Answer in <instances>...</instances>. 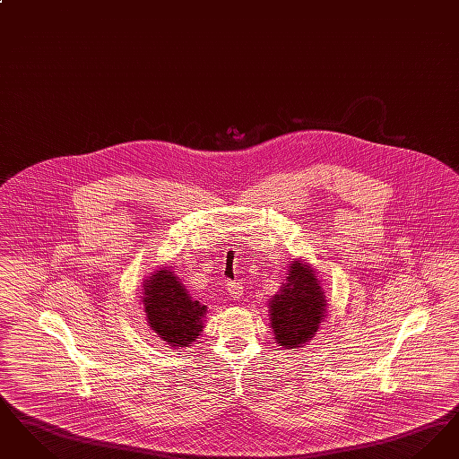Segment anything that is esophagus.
Here are the masks:
<instances>
[{"label":"esophagus","mask_w":459,"mask_h":459,"mask_svg":"<svg viewBox=\"0 0 459 459\" xmlns=\"http://www.w3.org/2000/svg\"><path fill=\"white\" fill-rule=\"evenodd\" d=\"M227 290L230 292L232 298H238V299H239L240 296H242V287H240L238 282H229V284H227Z\"/></svg>","instance_id":"34e87169"}]
</instances>
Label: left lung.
Listing matches in <instances>:
<instances>
[{
  "mask_svg": "<svg viewBox=\"0 0 459 459\" xmlns=\"http://www.w3.org/2000/svg\"><path fill=\"white\" fill-rule=\"evenodd\" d=\"M325 296L320 281L303 262L290 263L281 292L270 301V322L275 339L285 350L301 348L325 316Z\"/></svg>",
  "mask_w": 459,
  "mask_h": 459,
  "instance_id": "left-lung-1",
  "label": "left lung"
}]
</instances>
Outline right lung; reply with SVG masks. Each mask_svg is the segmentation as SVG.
I'll use <instances>...</instances> for the list:
<instances>
[{"instance_id":"obj_1","label":"right lung","mask_w":459,"mask_h":459,"mask_svg":"<svg viewBox=\"0 0 459 459\" xmlns=\"http://www.w3.org/2000/svg\"><path fill=\"white\" fill-rule=\"evenodd\" d=\"M148 324L172 348H187L196 341L206 306L193 301L174 272L161 268L144 282Z\"/></svg>"}]
</instances>
